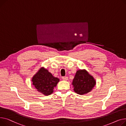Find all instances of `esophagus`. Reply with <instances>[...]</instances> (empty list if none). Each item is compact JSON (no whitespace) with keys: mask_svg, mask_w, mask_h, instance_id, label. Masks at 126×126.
<instances>
[{"mask_svg":"<svg viewBox=\"0 0 126 126\" xmlns=\"http://www.w3.org/2000/svg\"><path fill=\"white\" fill-rule=\"evenodd\" d=\"M62 79H63V80L66 81V80H67L68 79V77H66V76H64V77H62Z\"/></svg>","mask_w":126,"mask_h":126,"instance_id":"1","label":"esophagus"}]
</instances>
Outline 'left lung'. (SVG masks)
Returning a JSON list of instances; mask_svg holds the SVG:
<instances>
[{"instance_id": "8db88e82", "label": "left lung", "mask_w": 126, "mask_h": 126, "mask_svg": "<svg viewBox=\"0 0 126 126\" xmlns=\"http://www.w3.org/2000/svg\"><path fill=\"white\" fill-rule=\"evenodd\" d=\"M95 84L94 78L85 70H78L72 82L74 91L80 95L90 92Z\"/></svg>"}]
</instances>
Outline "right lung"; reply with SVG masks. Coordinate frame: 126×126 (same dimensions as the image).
Segmentation results:
<instances>
[{
	"label": "right lung",
	"mask_w": 126,
	"mask_h": 126,
	"mask_svg": "<svg viewBox=\"0 0 126 126\" xmlns=\"http://www.w3.org/2000/svg\"><path fill=\"white\" fill-rule=\"evenodd\" d=\"M32 84L38 92L48 95L53 92L60 79L54 77L52 74L44 68H41L32 78Z\"/></svg>",
	"instance_id": "right-lung-1"
}]
</instances>
